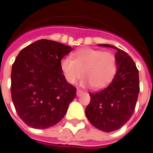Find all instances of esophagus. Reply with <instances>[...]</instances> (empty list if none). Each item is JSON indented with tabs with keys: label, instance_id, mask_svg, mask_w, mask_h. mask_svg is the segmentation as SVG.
Segmentation results:
<instances>
[{
	"label": "esophagus",
	"instance_id": "34e87169",
	"mask_svg": "<svg viewBox=\"0 0 153 153\" xmlns=\"http://www.w3.org/2000/svg\"><path fill=\"white\" fill-rule=\"evenodd\" d=\"M82 93H83V91H82V90H79V89H78V90H77V92H76V95H77V97L80 96V95H81V94H82Z\"/></svg>",
	"mask_w": 153,
	"mask_h": 153
}]
</instances>
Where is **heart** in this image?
Segmentation results:
<instances>
[{
    "label": "heart",
    "mask_w": 153,
    "mask_h": 153,
    "mask_svg": "<svg viewBox=\"0 0 153 153\" xmlns=\"http://www.w3.org/2000/svg\"><path fill=\"white\" fill-rule=\"evenodd\" d=\"M60 70L65 79L74 84L83 75L84 86L92 85L96 89L106 87L116 73L115 55L111 51H102L93 48H83L74 54L73 60L63 58Z\"/></svg>",
    "instance_id": "heart-1"
}]
</instances>
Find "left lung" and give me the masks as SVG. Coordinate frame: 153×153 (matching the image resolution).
I'll return each mask as SVG.
<instances>
[{
	"mask_svg": "<svg viewBox=\"0 0 153 153\" xmlns=\"http://www.w3.org/2000/svg\"><path fill=\"white\" fill-rule=\"evenodd\" d=\"M98 46L116 50L117 72L106 88L90 93L91 101L85 114L94 127L112 132L121 128L134 112L139 93L138 70L133 59L123 50L109 44Z\"/></svg>",
	"mask_w": 153,
	"mask_h": 153,
	"instance_id": "left-lung-1",
	"label": "left lung"
}]
</instances>
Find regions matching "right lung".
Listing matches in <instances>:
<instances>
[{"label":"right lung","mask_w":153,"mask_h":153,"mask_svg":"<svg viewBox=\"0 0 153 153\" xmlns=\"http://www.w3.org/2000/svg\"><path fill=\"white\" fill-rule=\"evenodd\" d=\"M73 48L41 39L19 53L11 70V97L16 112L33 128H47L60 122L76 88L68 83L60 61Z\"/></svg>","instance_id":"1"}]
</instances>
